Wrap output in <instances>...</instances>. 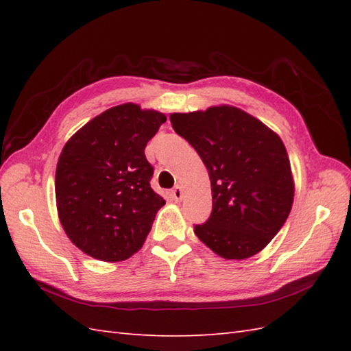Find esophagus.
<instances>
[{"label":"esophagus","mask_w":351,"mask_h":351,"mask_svg":"<svg viewBox=\"0 0 351 351\" xmlns=\"http://www.w3.org/2000/svg\"><path fill=\"white\" fill-rule=\"evenodd\" d=\"M171 196H173L176 202H180V200L182 199V189L180 187V185H176V187L171 190Z\"/></svg>","instance_id":"obj_1"}]
</instances>
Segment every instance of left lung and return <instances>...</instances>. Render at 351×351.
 Returning a JSON list of instances; mask_svg holds the SVG:
<instances>
[{
  "instance_id": "1",
  "label": "left lung",
  "mask_w": 351,
  "mask_h": 351,
  "mask_svg": "<svg viewBox=\"0 0 351 351\" xmlns=\"http://www.w3.org/2000/svg\"><path fill=\"white\" fill-rule=\"evenodd\" d=\"M170 122L202 158L211 181L210 219L195 234L225 259L263 250L287 221L294 200L291 164L280 137L230 107L173 113Z\"/></svg>"
}]
</instances>
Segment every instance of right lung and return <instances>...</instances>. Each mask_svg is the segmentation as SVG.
I'll list each match as a JSON object with an SVG mask.
<instances>
[{"label": "right lung", "mask_w": 351, "mask_h": 351, "mask_svg": "<svg viewBox=\"0 0 351 351\" xmlns=\"http://www.w3.org/2000/svg\"><path fill=\"white\" fill-rule=\"evenodd\" d=\"M166 116L137 104L108 108L64 145L56 170L58 219L69 240L95 259L132 256L166 204L151 189L145 147Z\"/></svg>", "instance_id": "obj_1"}]
</instances>
